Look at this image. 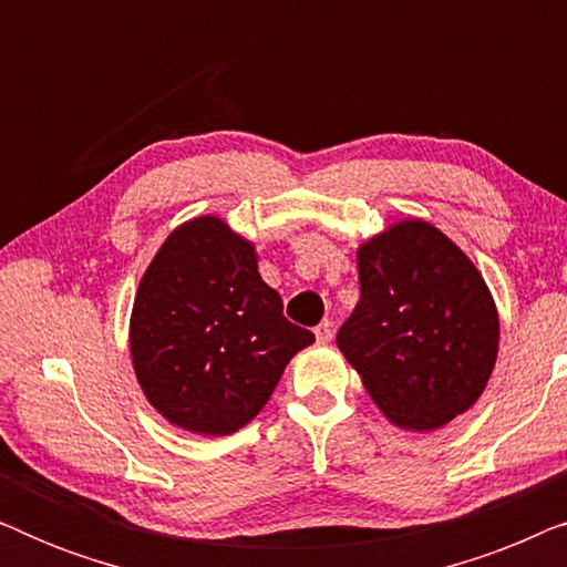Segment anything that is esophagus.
I'll list each match as a JSON object with an SVG mask.
<instances>
[{"instance_id": "34e87169", "label": "esophagus", "mask_w": 567, "mask_h": 567, "mask_svg": "<svg viewBox=\"0 0 567 567\" xmlns=\"http://www.w3.org/2000/svg\"><path fill=\"white\" fill-rule=\"evenodd\" d=\"M315 338H317V343H330V340H332V324L330 322L317 324Z\"/></svg>"}]
</instances>
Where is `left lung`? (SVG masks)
I'll return each mask as SVG.
<instances>
[{"mask_svg":"<svg viewBox=\"0 0 567 567\" xmlns=\"http://www.w3.org/2000/svg\"><path fill=\"white\" fill-rule=\"evenodd\" d=\"M361 299L338 332L369 398L402 431L444 429L485 392L501 322L485 278L433 224L400 219L355 250Z\"/></svg>","mask_w":567,"mask_h":567,"instance_id":"1","label":"left lung"}]
</instances>
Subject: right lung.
Listing matches in <instances>:
<instances>
[{
	"mask_svg": "<svg viewBox=\"0 0 567 567\" xmlns=\"http://www.w3.org/2000/svg\"><path fill=\"white\" fill-rule=\"evenodd\" d=\"M315 336L284 317L258 250L221 216L183 221L146 266L128 322L144 398L198 436L245 429Z\"/></svg>",
	"mask_w": 567,
	"mask_h": 567,
	"instance_id": "add662e5",
	"label": "right lung"
}]
</instances>
